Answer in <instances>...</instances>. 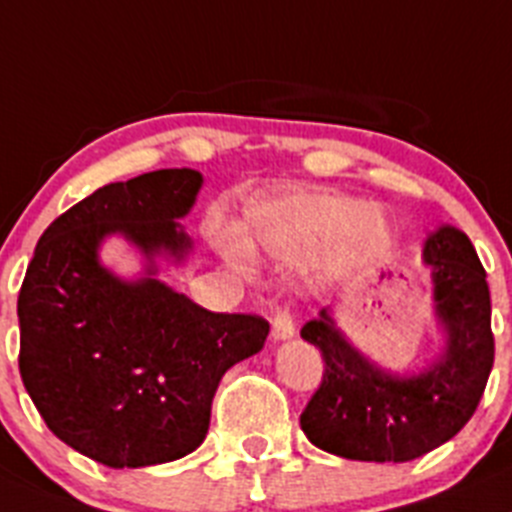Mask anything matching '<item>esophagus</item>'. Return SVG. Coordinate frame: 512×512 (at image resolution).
Segmentation results:
<instances>
[{"instance_id":"1","label":"esophagus","mask_w":512,"mask_h":512,"mask_svg":"<svg viewBox=\"0 0 512 512\" xmlns=\"http://www.w3.org/2000/svg\"><path fill=\"white\" fill-rule=\"evenodd\" d=\"M294 332V314H291L289 309H276L274 319H271V334H274V339H291Z\"/></svg>"}]
</instances>
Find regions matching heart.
I'll list each match as a JSON object with an SVG mask.
<instances>
[{"instance_id": "obj_1", "label": "heart", "mask_w": 512, "mask_h": 512, "mask_svg": "<svg viewBox=\"0 0 512 512\" xmlns=\"http://www.w3.org/2000/svg\"><path fill=\"white\" fill-rule=\"evenodd\" d=\"M246 251L274 261L299 264L324 251L334 269H357L382 259L389 248V226L377 208L334 193H296L261 206L241 228ZM238 274H253L241 248L228 253Z\"/></svg>"}]
</instances>
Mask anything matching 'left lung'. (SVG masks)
<instances>
[{"label": "left lung", "instance_id": "obj_1", "mask_svg": "<svg viewBox=\"0 0 512 512\" xmlns=\"http://www.w3.org/2000/svg\"><path fill=\"white\" fill-rule=\"evenodd\" d=\"M425 261L447 349L417 377L372 367L326 311L301 329L324 359L319 387L301 412V430L321 450L364 462L415 460L455 437L478 410L495 359L485 269L470 238L452 226L427 238Z\"/></svg>", "mask_w": 512, "mask_h": 512}]
</instances>
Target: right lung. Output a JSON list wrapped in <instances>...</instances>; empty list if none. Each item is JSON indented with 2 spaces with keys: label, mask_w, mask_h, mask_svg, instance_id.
<instances>
[{
  "label": "right lung",
  "mask_w": 512,
  "mask_h": 512,
  "mask_svg": "<svg viewBox=\"0 0 512 512\" xmlns=\"http://www.w3.org/2000/svg\"><path fill=\"white\" fill-rule=\"evenodd\" d=\"M201 180L170 168L97 188L47 226L19 289V374L34 407L65 445L115 470L196 450L226 369L269 334L261 316L216 314L97 264L107 233L180 256L191 241L175 218Z\"/></svg>",
  "instance_id": "obj_1"
}]
</instances>
